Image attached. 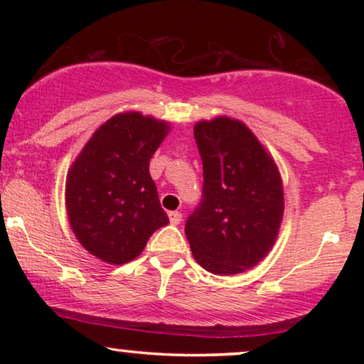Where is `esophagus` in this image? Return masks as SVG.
<instances>
[{
	"label": "esophagus",
	"mask_w": 364,
	"mask_h": 364,
	"mask_svg": "<svg viewBox=\"0 0 364 364\" xmlns=\"http://www.w3.org/2000/svg\"><path fill=\"white\" fill-rule=\"evenodd\" d=\"M168 220H171L172 225H178L182 220V213L181 212H171L168 213Z\"/></svg>",
	"instance_id": "obj_1"
}]
</instances>
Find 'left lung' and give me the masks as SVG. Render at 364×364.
Masks as SVG:
<instances>
[{"label":"left lung","instance_id":"1","mask_svg":"<svg viewBox=\"0 0 364 364\" xmlns=\"http://www.w3.org/2000/svg\"><path fill=\"white\" fill-rule=\"evenodd\" d=\"M193 136L203 164V193L186 223L192 255L213 275L243 273L277 242L285 210L280 171L238 119H203Z\"/></svg>","mask_w":364,"mask_h":364}]
</instances>
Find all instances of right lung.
<instances>
[{
    "instance_id": "1",
    "label": "right lung",
    "mask_w": 364,
    "mask_h": 364,
    "mask_svg": "<svg viewBox=\"0 0 364 364\" xmlns=\"http://www.w3.org/2000/svg\"><path fill=\"white\" fill-rule=\"evenodd\" d=\"M171 124L137 111L107 119L79 152L66 177V210L74 235L99 260L122 265L141 255L168 223L149 162Z\"/></svg>"
}]
</instances>
